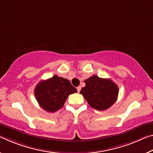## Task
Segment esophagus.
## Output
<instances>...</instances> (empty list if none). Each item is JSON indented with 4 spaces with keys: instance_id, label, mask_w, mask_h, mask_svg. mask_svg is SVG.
Returning <instances> with one entry per match:
<instances>
[{
    "instance_id": "obj_1",
    "label": "esophagus",
    "mask_w": 153,
    "mask_h": 153,
    "mask_svg": "<svg viewBox=\"0 0 153 153\" xmlns=\"http://www.w3.org/2000/svg\"><path fill=\"white\" fill-rule=\"evenodd\" d=\"M77 93H79V92H80V91H81V87L80 86L77 87Z\"/></svg>"
}]
</instances>
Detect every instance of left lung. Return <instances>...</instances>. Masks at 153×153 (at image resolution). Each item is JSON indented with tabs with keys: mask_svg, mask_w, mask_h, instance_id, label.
I'll use <instances>...</instances> for the list:
<instances>
[{
	"mask_svg": "<svg viewBox=\"0 0 153 153\" xmlns=\"http://www.w3.org/2000/svg\"><path fill=\"white\" fill-rule=\"evenodd\" d=\"M84 82L86 86L82 88L80 93L93 108L105 110L116 102L118 88L110 79L101 78L94 75Z\"/></svg>",
	"mask_w": 153,
	"mask_h": 153,
	"instance_id": "8db88e82",
	"label": "left lung"
}]
</instances>
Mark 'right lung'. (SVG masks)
<instances>
[{"instance_id":"add662e5","label":"right lung","mask_w":153,"mask_h":153,"mask_svg":"<svg viewBox=\"0 0 153 153\" xmlns=\"http://www.w3.org/2000/svg\"><path fill=\"white\" fill-rule=\"evenodd\" d=\"M34 93L40 107L48 112H54L64 105L69 94L77 93V89L68 79L55 75L41 81Z\"/></svg>"}]
</instances>
